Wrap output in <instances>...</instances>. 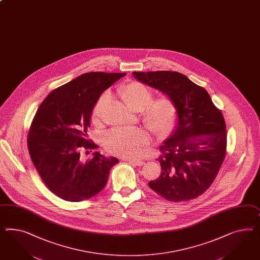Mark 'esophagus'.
Here are the masks:
<instances>
[{"instance_id":"obj_1","label":"esophagus","mask_w":260,"mask_h":260,"mask_svg":"<svg viewBox=\"0 0 260 260\" xmlns=\"http://www.w3.org/2000/svg\"><path fill=\"white\" fill-rule=\"evenodd\" d=\"M129 164H133V165H136V166H142L144 162L143 161H141V160H135V159H128L127 160Z\"/></svg>"}]
</instances>
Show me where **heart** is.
<instances>
[{"label": "heart", "instance_id": "obj_1", "mask_svg": "<svg viewBox=\"0 0 260 260\" xmlns=\"http://www.w3.org/2000/svg\"><path fill=\"white\" fill-rule=\"evenodd\" d=\"M119 94L123 103L134 111H140L141 121L149 131L156 137H165L175 126L178 109L168 96L154 98L152 90L141 82H131L119 87ZM107 94L101 96L93 107L92 119L99 123L102 119ZM149 144V136L139 127L128 129H114L106 134L104 147L116 156L137 158L142 156Z\"/></svg>", "mask_w": 260, "mask_h": 260}]
</instances>
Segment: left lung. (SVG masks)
Wrapping results in <instances>:
<instances>
[{
    "instance_id": "obj_1",
    "label": "left lung",
    "mask_w": 260,
    "mask_h": 260,
    "mask_svg": "<svg viewBox=\"0 0 260 260\" xmlns=\"http://www.w3.org/2000/svg\"><path fill=\"white\" fill-rule=\"evenodd\" d=\"M133 75L166 94L178 109V127L159 147L160 176L149 181V187L174 202L198 198L214 182L226 156L227 130L222 113L207 91L185 75L176 71Z\"/></svg>"
}]
</instances>
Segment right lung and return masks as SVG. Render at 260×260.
<instances>
[{
    "instance_id": "add662e5",
    "label": "right lung",
    "mask_w": 260,
    "mask_h": 260,
    "mask_svg": "<svg viewBox=\"0 0 260 260\" xmlns=\"http://www.w3.org/2000/svg\"><path fill=\"white\" fill-rule=\"evenodd\" d=\"M125 75H81L53 90L38 108L27 136L30 157L44 183L60 199L79 202L96 196L106 185L112 167L119 164L118 158L100 152L84 162L81 153L98 147L87 139L96 101Z\"/></svg>"
}]
</instances>
